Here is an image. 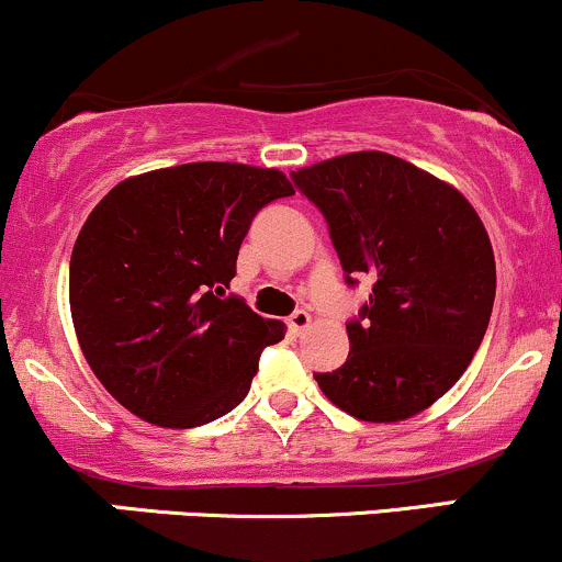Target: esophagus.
<instances>
[{
	"label": "esophagus",
	"instance_id": "34e87169",
	"mask_svg": "<svg viewBox=\"0 0 562 562\" xmlns=\"http://www.w3.org/2000/svg\"><path fill=\"white\" fill-rule=\"evenodd\" d=\"M286 326H289V331H292L294 336H300L310 326V313H307V310H294V313L286 318Z\"/></svg>",
	"mask_w": 562,
	"mask_h": 562
}]
</instances>
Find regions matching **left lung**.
I'll return each instance as SVG.
<instances>
[{
  "mask_svg": "<svg viewBox=\"0 0 562 562\" xmlns=\"http://www.w3.org/2000/svg\"><path fill=\"white\" fill-rule=\"evenodd\" d=\"M292 181L326 217L349 286L373 279L347 321L345 366L315 373L323 394L371 424L426 411L465 373L492 318L497 268L476 210L386 151L334 157Z\"/></svg>",
  "mask_w": 562,
  "mask_h": 562,
  "instance_id": "left-lung-1",
  "label": "left lung"
}]
</instances>
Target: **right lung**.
Returning a JSON list of instances; mask_svg holds the SVG:
<instances>
[{"instance_id": "obj_1", "label": "right lung", "mask_w": 562, "mask_h": 562, "mask_svg": "<svg viewBox=\"0 0 562 562\" xmlns=\"http://www.w3.org/2000/svg\"><path fill=\"white\" fill-rule=\"evenodd\" d=\"M292 194L279 170L187 162L125 178L91 210L70 255V313L123 407L194 428L247 397L283 326L226 289L255 215Z\"/></svg>"}]
</instances>
